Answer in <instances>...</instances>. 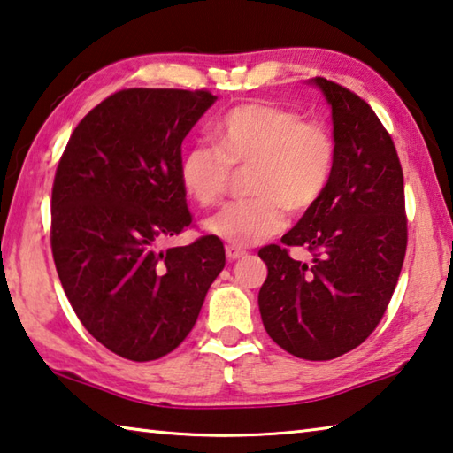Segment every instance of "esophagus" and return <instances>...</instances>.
I'll list each match as a JSON object with an SVG mask.
<instances>
[{"label":"esophagus","instance_id":"obj_1","mask_svg":"<svg viewBox=\"0 0 453 453\" xmlns=\"http://www.w3.org/2000/svg\"><path fill=\"white\" fill-rule=\"evenodd\" d=\"M244 254H246V250L241 249V246H233V244L226 246V258L228 260H238V258H242Z\"/></svg>","mask_w":453,"mask_h":453}]
</instances>
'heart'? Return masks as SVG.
I'll use <instances>...</instances> for the list:
<instances>
[{"label":"heart","instance_id":"obj_1","mask_svg":"<svg viewBox=\"0 0 453 453\" xmlns=\"http://www.w3.org/2000/svg\"><path fill=\"white\" fill-rule=\"evenodd\" d=\"M215 146L197 142L183 153L179 179L201 204H219L233 167H249L254 197L230 203L212 217V234L233 246H252L286 226L288 211H310L327 191L335 169V140L321 120L276 102H246L212 122Z\"/></svg>","mask_w":453,"mask_h":453}]
</instances>
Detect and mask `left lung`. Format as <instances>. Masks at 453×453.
<instances>
[{"label":"left lung","mask_w":453,"mask_h":453,"mask_svg":"<svg viewBox=\"0 0 453 453\" xmlns=\"http://www.w3.org/2000/svg\"><path fill=\"white\" fill-rule=\"evenodd\" d=\"M333 116L335 169L323 197L281 244L258 250L268 276L258 294L272 341L305 361L353 351L377 329L408 244L404 177L374 110L341 84L315 76ZM302 245L310 265L288 256Z\"/></svg>","instance_id":"obj_1"}]
</instances>
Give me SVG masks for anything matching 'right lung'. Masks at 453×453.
Wrapping results in <instances>:
<instances>
[{"mask_svg": "<svg viewBox=\"0 0 453 453\" xmlns=\"http://www.w3.org/2000/svg\"><path fill=\"white\" fill-rule=\"evenodd\" d=\"M209 90L124 88L82 118L58 159L50 250L76 318L127 361L172 353L225 268L219 236L157 250L193 225L179 179L181 143Z\"/></svg>", "mask_w": 453, "mask_h": 453, "instance_id": "1", "label": "right lung"}]
</instances>
